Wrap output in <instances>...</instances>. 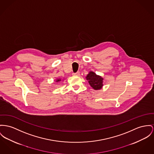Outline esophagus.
Returning a JSON list of instances; mask_svg holds the SVG:
<instances>
[{
	"label": "esophagus",
	"mask_w": 154,
	"mask_h": 154,
	"mask_svg": "<svg viewBox=\"0 0 154 154\" xmlns=\"http://www.w3.org/2000/svg\"><path fill=\"white\" fill-rule=\"evenodd\" d=\"M73 76H79V75H80V73H79V72L73 73Z\"/></svg>",
	"instance_id": "obj_1"
}]
</instances>
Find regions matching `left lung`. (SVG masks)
Segmentation results:
<instances>
[{
	"instance_id": "obj_1",
	"label": "left lung",
	"mask_w": 154,
	"mask_h": 154,
	"mask_svg": "<svg viewBox=\"0 0 154 154\" xmlns=\"http://www.w3.org/2000/svg\"><path fill=\"white\" fill-rule=\"evenodd\" d=\"M89 85L94 90H99L103 86V78L102 76L96 75L94 72L91 71L86 77Z\"/></svg>"
}]
</instances>
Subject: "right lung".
I'll return each instance as SVG.
<instances>
[{
  "instance_id": "right-lung-1",
  "label": "right lung",
  "mask_w": 154,
  "mask_h": 154,
  "mask_svg": "<svg viewBox=\"0 0 154 154\" xmlns=\"http://www.w3.org/2000/svg\"><path fill=\"white\" fill-rule=\"evenodd\" d=\"M61 81V79H56V82H60Z\"/></svg>"
}]
</instances>
